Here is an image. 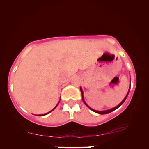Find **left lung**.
Segmentation results:
<instances>
[{
    "label": "left lung",
    "mask_w": 149,
    "mask_h": 149,
    "mask_svg": "<svg viewBox=\"0 0 149 149\" xmlns=\"http://www.w3.org/2000/svg\"><path fill=\"white\" fill-rule=\"evenodd\" d=\"M80 90H81V95H82V100H83V101L84 102V103L85 104H86L87 107H88L89 109H90L91 110H92L93 111H94V112H95V113H99V114H107V113H111V112H112V111H113L114 110H115V109H117L118 108V107H119L120 106H121L123 103H124V101H125V100L127 99V95H128V94H129V90H130V87H129V91H128V93H127V95H126V97H125V99L123 100V101L122 102L120 103L119 105H118L117 107H114V108H113V109H109V110H107V111H95V110H93V109H91L90 107H89L88 105H87L86 103V102H85V101H84V97H83V91H82V89H81V88H80Z\"/></svg>",
    "instance_id": "obj_1"
}]
</instances>
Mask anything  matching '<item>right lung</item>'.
<instances>
[{
    "label": "right lung",
    "instance_id": "add662e5",
    "mask_svg": "<svg viewBox=\"0 0 149 149\" xmlns=\"http://www.w3.org/2000/svg\"><path fill=\"white\" fill-rule=\"evenodd\" d=\"M58 104H59V103H58ZM57 105H56V106H57ZM55 108H56V107H55ZM55 108H54V109H55ZM54 109H52V111H49V112H48V113H46V114H44V115H39V116H43V115H47V114H48V113H50V112H52V111H53V110Z\"/></svg>",
    "mask_w": 149,
    "mask_h": 149
}]
</instances>
